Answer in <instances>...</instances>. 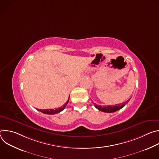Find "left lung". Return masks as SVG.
<instances>
[{"mask_svg": "<svg viewBox=\"0 0 159 159\" xmlns=\"http://www.w3.org/2000/svg\"><path fill=\"white\" fill-rule=\"evenodd\" d=\"M130 99H129L126 102H122L121 104H116V105H113V106L111 105V106H102L97 105L94 102H93V104H94V106L99 111H101L105 112H116V111H118L120 109L123 108L125 106V104H126L129 101Z\"/></svg>", "mask_w": 159, "mask_h": 159, "instance_id": "8db88e82", "label": "left lung"}]
</instances>
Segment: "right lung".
<instances>
[{
  "label": "right lung",
  "mask_w": 159,
  "mask_h": 159,
  "mask_svg": "<svg viewBox=\"0 0 159 159\" xmlns=\"http://www.w3.org/2000/svg\"><path fill=\"white\" fill-rule=\"evenodd\" d=\"M69 99L68 100V101L65 102V104H64L62 106H61V107H58V108H56L55 109H43V110H42V109H38V111H41V112L44 113V114L55 115V114H57V113H58V112H61V111H63V110L65 109V107H66V104H68V102H69Z\"/></svg>",
  "instance_id": "right-lung-1"
}]
</instances>
